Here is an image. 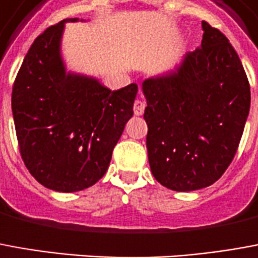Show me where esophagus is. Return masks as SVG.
Instances as JSON below:
<instances>
[{
	"label": "esophagus",
	"instance_id": "esophagus-1",
	"mask_svg": "<svg viewBox=\"0 0 258 258\" xmlns=\"http://www.w3.org/2000/svg\"><path fill=\"white\" fill-rule=\"evenodd\" d=\"M145 106L147 104L144 103L142 100H135L134 102V114L135 116H142L144 111H145Z\"/></svg>",
	"mask_w": 258,
	"mask_h": 258
}]
</instances>
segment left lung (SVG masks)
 <instances>
[{"label": "left lung", "instance_id": "1", "mask_svg": "<svg viewBox=\"0 0 258 258\" xmlns=\"http://www.w3.org/2000/svg\"><path fill=\"white\" fill-rule=\"evenodd\" d=\"M201 47L172 73L142 82L151 172L174 191L214 184L235 156L250 110V85L226 36L203 21Z\"/></svg>", "mask_w": 258, "mask_h": 258}]
</instances>
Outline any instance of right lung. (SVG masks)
Here are the masks:
<instances>
[{
  "label": "right lung",
  "instance_id": "obj_1",
  "mask_svg": "<svg viewBox=\"0 0 258 258\" xmlns=\"http://www.w3.org/2000/svg\"><path fill=\"white\" fill-rule=\"evenodd\" d=\"M77 21L64 19L36 37L12 88L23 162L40 184L61 192L103 177L138 92L137 84L110 91L93 77L67 71L61 39L66 22Z\"/></svg>",
  "mask_w": 258,
  "mask_h": 258
}]
</instances>
